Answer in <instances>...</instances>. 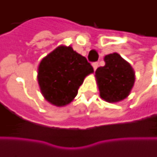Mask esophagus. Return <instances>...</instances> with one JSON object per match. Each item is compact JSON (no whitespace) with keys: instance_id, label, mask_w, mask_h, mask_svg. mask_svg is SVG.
Masks as SVG:
<instances>
[{"instance_id":"obj_1","label":"esophagus","mask_w":157,"mask_h":157,"mask_svg":"<svg viewBox=\"0 0 157 157\" xmlns=\"http://www.w3.org/2000/svg\"><path fill=\"white\" fill-rule=\"evenodd\" d=\"M92 65H93V67H94V70L95 71V70L98 68V66H99V63H98V62H94V63H92Z\"/></svg>"}]
</instances>
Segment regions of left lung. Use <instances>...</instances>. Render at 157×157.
Segmentation results:
<instances>
[{
	"mask_svg": "<svg viewBox=\"0 0 157 157\" xmlns=\"http://www.w3.org/2000/svg\"><path fill=\"white\" fill-rule=\"evenodd\" d=\"M104 61L105 65L95 71L100 98L109 103L121 101L129 95L134 86V69L116 52L106 55Z\"/></svg>",
	"mask_w": 157,
	"mask_h": 157,
	"instance_id": "8db88e82",
	"label": "left lung"
}]
</instances>
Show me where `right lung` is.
Segmentation results:
<instances>
[{
  "label": "right lung",
  "mask_w": 157,
  "mask_h": 157,
  "mask_svg": "<svg viewBox=\"0 0 157 157\" xmlns=\"http://www.w3.org/2000/svg\"><path fill=\"white\" fill-rule=\"evenodd\" d=\"M93 72L94 68L86 57L71 46L60 45L40 62L37 81L47 101L63 106L74 100L85 78Z\"/></svg>",
  "instance_id": "right-lung-1"
}]
</instances>
